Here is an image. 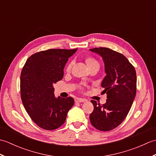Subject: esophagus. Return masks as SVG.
I'll list each match as a JSON object with an SVG mask.
<instances>
[{
	"label": "esophagus",
	"instance_id": "esophagus-1",
	"mask_svg": "<svg viewBox=\"0 0 156 156\" xmlns=\"http://www.w3.org/2000/svg\"><path fill=\"white\" fill-rule=\"evenodd\" d=\"M75 102H85V100L83 98H75Z\"/></svg>",
	"mask_w": 156,
	"mask_h": 156
}]
</instances>
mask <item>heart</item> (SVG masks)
<instances>
[{
    "label": "heart",
    "instance_id": "obj_1",
    "mask_svg": "<svg viewBox=\"0 0 156 156\" xmlns=\"http://www.w3.org/2000/svg\"><path fill=\"white\" fill-rule=\"evenodd\" d=\"M85 62L86 64H87L88 69H92V68H99V64L98 62L96 60V59L92 57H87L85 59ZM72 62L69 63V64L68 65L67 68H66V71L69 72L70 70V69L72 68Z\"/></svg>",
    "mask_w": 156,
    "mask_h": 156
}]
</instances>
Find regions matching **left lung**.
<instances>
[{
	"label": "left lung",
	"mask_w": 156,
	"mask_h": 156,
	"mask_svg": "<svg viewBox=\"0 0 156 156\" xmlns=\"http://www.w3.org/2000/svg\"><path fill=\"white\" fill-rule=\"evenodd\" d=\"M89 50L103 59L106 76L101 87L107 94V102L102 105L91 101L94 111L90 115V121L98 130L111 131L124 121L130 111L136 94V72L127 58L120 53L107 48Z\"/></svg>",
	"instance_id": "8db88e82"
}]
</instances>
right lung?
<instances>
[{
	"label": "right lung",
	"mask_w": 156,
	"mask_h": 156,
	"mask_svg": "<svg viewBox=\"0 0 156 156\" xmlns=\"http://www.w3.org/2000/svg\"><path fill=\"white\" fill-rule=\"evenodd\" d=\"M77 49H51L36 53L26 61L21 74L23 105L35 123L46 130H54L66 121L74 98L54 95L53 84L61 80L68 58Z\"/></svg>",
	"instance_id": "obj_1"
}]
</instances>
